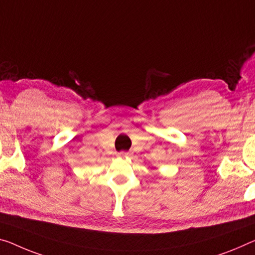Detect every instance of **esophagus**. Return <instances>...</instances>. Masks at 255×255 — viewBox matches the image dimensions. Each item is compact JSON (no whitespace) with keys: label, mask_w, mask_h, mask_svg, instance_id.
<instances>
[{"label":"esophagus","mask_w":255,"mask_h":255,"mask_svg":"<svg viewBox=\"0 0 255 255\" xmlns=\"http://www.w3.org/2000/svg\"><path fill=\"white\" fill-rule=\"evenodd\" d=\"M117 156H120V157H128V156H130V152L128 151H121L117 154Z\"/></svg>","instance_id":"esophagus-1"}]
</instances>
